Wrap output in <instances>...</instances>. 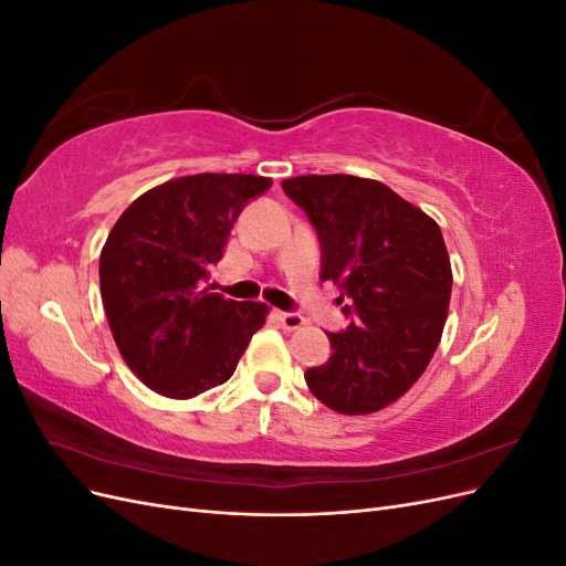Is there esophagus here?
Listing matches in <instances>:
<instances>
[{
  "label": "esophagus",
  "instance_id": "1",
  "mask_svg": "<svg viewBox=\"0 0 566 566\" xmlns=\"http://www.w3.org/2000/svg\"><path fill=\"white\" fill-rule=\"evenodd\" d=\"M276 316H279V321H281V325H283L285 331H297V328H302V325L306 323L304 316L295 314V312H279Z\"/></svg>",
  "mask_w": 566,
  "mask_h": 566
}]
</instances>
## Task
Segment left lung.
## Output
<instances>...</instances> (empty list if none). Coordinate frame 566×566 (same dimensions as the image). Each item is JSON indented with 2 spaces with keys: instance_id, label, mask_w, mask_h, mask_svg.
I'll return each mask as SVG.
<instances>
[{
  "instance_id": "8db88e82",
  "label": "left lung",
  "mask_w": 566,
  "mask_h": 566,
  "mask_svg": "<svg viewBox=\"0 0 566 566\" xmlns=\"http://www.w3.org/2000/svg\"><path fill=\"white\" fill-rule=\"evenodd\" d=\"M281 186L314 224L321 281L339 287L352 318L328 333L333 356L304 380L337 413H375L413 387L441 339L453 285L441 229L373 179L306 175Z\"/></svg>"
}]
</instances>
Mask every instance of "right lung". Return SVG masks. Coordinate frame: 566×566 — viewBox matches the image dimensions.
Instances as JSON below:
<instances>
[{
  "label": "right lung",
  "mask_w": 566,
  "mask_h": 566,
  "mask_svg": "<svg viewBox=\"0 0 566 566\" xmlns=\"http://www.w3.org/2000/svg\"><path fill=\"white\" fill-rule=\"evenodd\" d=\"M271 179L193 175L165 181L119 214L101 250V300L115 345L146 387L193 399L224 385L269 306L210 293L245 202Z\"/></svg>",
  "instance_id": "add662e5"
}]
</instances>
